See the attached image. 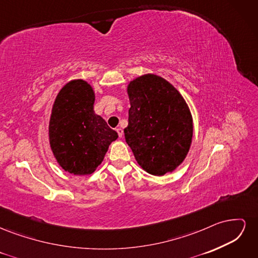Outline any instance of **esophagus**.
<instances>
[{
    "mask_svg": "<svg viewBox=\"0 0 258 258\" xmlns=\"http://www.w3.org/2000/svg\"><path fill=\"white\" fill-rule=\"evenodd\" d=\"M116 131H117V134H118L119 138H122V136H123V130H122L121 128H117Z\"/></svg>",
    "mask_w": 258,
    "mask_h": 258,
    "instance_id": "obj_1",
    "label": "esophagus"
}]
</instances>
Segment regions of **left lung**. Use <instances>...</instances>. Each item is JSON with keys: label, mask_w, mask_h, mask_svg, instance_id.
<instances>
[{"label": "left lung", "mask_w": 258, "mask_h": 258, "mask_svg": "<svg viewBox=\"0 0 258 258\" xmlns=\"http://www.w3.org/2000/svg\"><path fill=\"white\" fill-rule=\"evenodd\" d=\"M131 107L124 139L146 172L163 175L189 151L192 118L185 100L162 77L146 74L128 86Z\"/></svg>", "instance_id": "8db88e82"}]
</instances>
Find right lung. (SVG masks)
<instances>
[{"label":"right lung","mask_w":258,"mask_h":258,"mask_svg":"<svg viewBox=\"0 0 258 258\" xmlns=\"http://www.w3.org/2000/svg\"><path fill=\"white\" fill-rule=\"evenodd\" d=\"M95 93L82 80L68 83L54 100L49 141L59 165L76 175L91 174L102 162L108 145L118 138L93 112Z\"/></svg>","instance_id":"add662e5"}]
</instances>
